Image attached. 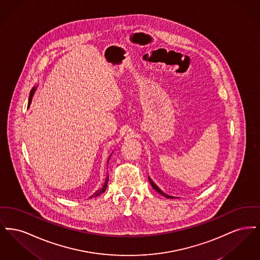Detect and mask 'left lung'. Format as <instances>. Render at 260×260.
<instances>
[{"mask_svg":"<svg viewBox=\"0 0 260 260\" xmlns=\"http://www.w3.org/2000/svg\"><path fill=\"white\" fill-rule=\"evenodd\" d=\"M148 179H149V182H150V184H151V186H152V187H153V188H154V189H155V190H156V191H157V192H158V193H160V194H161V195H162V196H164V197H166V198H169V199L174 198V197H173V196H169V195H167V194H166V193H164V192H162V191H161V189H160V188H159V187H158V186L156 185V184H155V183H154V182H153V181H152V179H151V178H150V177H148Z\"/></svg>","mask_w":260,"mask_h":260,"instance_id":"left-lung-1","label":"left lung"}]
</instances>
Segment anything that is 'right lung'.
I'll return each mask as SVG.
<instances>
[{
  "mask_svg": "<svg viewBox=\"0 0 260 260\" xmlns=\"http://www.w3.org/2000/svg\"><path fill=\"white\" fill-rule=\"evenodd\" d=\"M36 89H37V87H34L32 89H31V91H30V95H29V100H28V107L30 106V104H31V101H32V99H33V95H34V93H35V91H36ZM112 154H113V152H112ZM110 155L109 156V158H108V161L107 162H109V160H110V157L112 156ZM108 180H109V177H108V175H107V177H106V179H105V181H104V184L102 185L101 188H99V190H96L89 198H95V197H98L99 195H101L102 193H104L105 191H106V188H107V185H108Z\"/></svg>",
  "mask_w": 260,
  "mask_h": 260,
  "instance_id": "right-lung-1",
  "label": "right lung"
}]
</instances>
